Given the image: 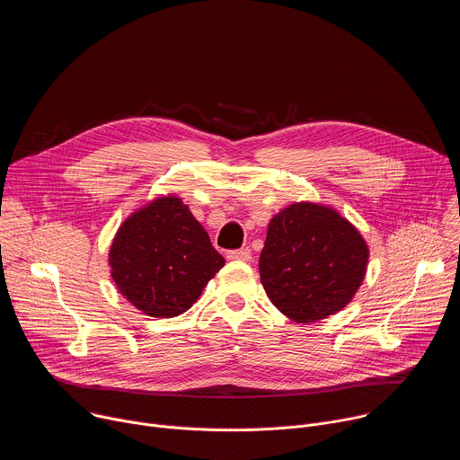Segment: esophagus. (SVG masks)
<instances>
[{"label":"esophagus","mask_w":460,"mask_h":460,"mask_svg":"<svg viewBox=\"0 0 460 460\" xmlns=\"http://www.w3.org/2000/svg\"><path fill=\"white\" fill-rule=\"evenodd\" d=\"M227 258L229 260H243V261H247V260H251V251L247 247L233 249V251H227Z\"/></svg>","instance_id":"1"}]
</instances>
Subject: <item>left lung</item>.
<instances>
[{
  "instance_id": "left-lung-1",
  "label": "left lung",
  "mask_w": 460,
  "mask_h": 460,
  "mask_svg": "<svg viewBox=\"0 0 460 460\" xmlns=\"http://www.w3.org/2000/svg\"><path fill=\"white\" fill-rule=\"evenodd\" d=\"M367 245L337 211L293 204L268 227L260 280L270 300L295 322L341 311L362 284Z\"/></svg>"
}]
</instances>
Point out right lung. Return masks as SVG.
Masks as SVG:
<instances>
[{
    "label": "right lung",
    "instance_id": "obj_1",
    "mask_svg": "<svg viewBox=\"0 0 460 460\" xmlns=\"http://www.w3.org/2000/svg\"><path fill=\"white\" fill-rule=\"evenodd\" d=\"M109 264L121 295L149 316L187 311L224 268V256L176 196L128 217L111 245Z\"/></svg>",
    "mask_w": 460,
    "mask_h": 460
}]
</instances>
